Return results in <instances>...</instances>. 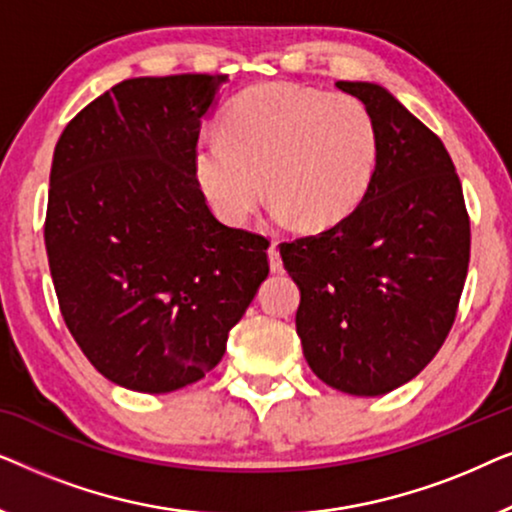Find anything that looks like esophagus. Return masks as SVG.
Here are the masks:
<instances>
[{
	"instance_id": "esophagus-1",
	"label": "esophagus",
	"mask_w": 512,
	"mask_h": 512,
	"mask_svg": "<svg viewBox=\"0 0 512 512\" xmlns=\"http://www.w3.org/2000/svg\"><path fill=\"white\" fill-rule=\"evenodd\" d=\"M268 261H270V270H272V272H282V270H284L282 256H279L277 244H270V249H268Z\"/></svg>"
}]
</instances>
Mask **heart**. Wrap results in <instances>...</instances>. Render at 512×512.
I'll return each instance as SVG.
<instances>
[{
    "label": "heart",
    "mask_w": 512,
    "mask_h": 512,
    "mask_svg": "<svg viewBox=\"0 0 512 512\" xmlns=\"http://www.w3.org/2000/svg\"><path fill=\"white\" fill-rule=\"evenodd\" d=\"M377 163L380 132L366 104L282 81L237 95L223 135L202 132L193 146L195 181L226 226H242L268 188L279 219L331 228L366 198Z\"/></svg>",
    "instance_id": "obj_1"
}]
</instances>
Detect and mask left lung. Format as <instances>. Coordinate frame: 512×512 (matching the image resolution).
Returning a JSON list of instances; mask_svg holds the SVG:
<instances>
[{
  "instance_id": "1",
  "label": "left lung",
  "mask_w": 512,
  "mask_h": 512,
  "mask_svg": "<svg viewBox=\"0 0 512 512\" xmlns=\"http://www.w3.org/2000/svg\"><path fill=\"white\" fill-rule=\"evenodd\" d=\"M380 132L370 191L347 219L279 244L300 289L312 373L352 396L389 394L429 366L457 317L471 223L450 153L387 88L338 81Z\"/></svg>"
}]
</instances>
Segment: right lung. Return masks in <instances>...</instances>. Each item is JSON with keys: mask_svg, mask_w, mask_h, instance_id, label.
Instances as JSON below:
<instances>
[{"mask_svg": "<svg viewBox=\"0 0 512 512\" xmlns=\"http://www.w3.org/2000/svg\"><path fill=\"white\" fill-rule=\"evenodd\" d=\"M226 76H139L55 144L46 254L69 333L118 387L170 394L226 354L268 277V240L209 212L193 174Z\"/></svg>", "mask_w": 512, "mask_h": 512, "instance_id": "right-lung-1", "label": "right lung"}]
</instances>
